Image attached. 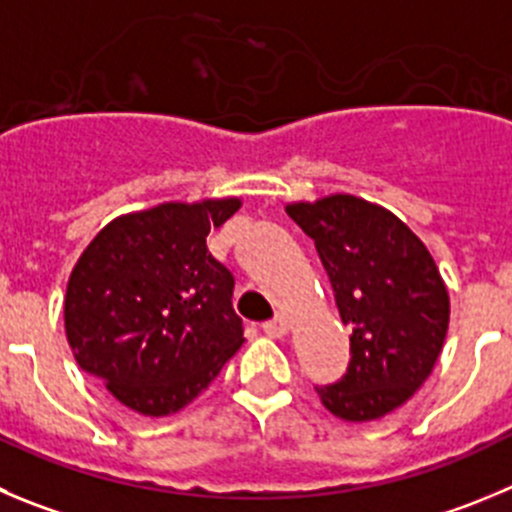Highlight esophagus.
Here are the masks:
<instances>
[{"instance_id":"1","label":"esophagus","mask_w":512,"mask_h":512,"mask_svg":"<svg viewBox=\"0 0 512 512\" xmlns=\"http://www.w3.org/2000/svg\"><path fill=\"white\" fill-rule=\"evenodd\" d=\"M262 331H265L270 338H283V336H288L290 321L285 318V315H275L272 321L262 323Z\"/></svg>"}]
</instances>
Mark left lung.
<instances>
[{
    "label": "left lung",
    "instance_id": "8db88e82",
    "mask_svg": "<svg viewBox=\"0 0 512 512\" xmlns=\"http://www.w3.org/2000/svg\"><path fill=\"white\" fill-rule=\"evenodd\" d=\"M315 242L351 326V364L323 407L343 422H374L429 379L450 326V293L427 245L389 209L353 194L285 207Z\"/></svg>",
    "mask_w": 512,
    "mask_h": 512
}]
</instances>
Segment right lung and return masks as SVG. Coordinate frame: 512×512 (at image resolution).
Listing matches in <instances>:
<instances>
[{"mask_svg":"<svg viewBox=\"0 0 512 512\" xmlns=\"http://www.w3.org/2000/svg\"><path fill=\"white\" fill-rule=\"evenodd\" d=\"M240 207L224 197L121 214L75 262L65 336L80 369L123 407L176 414L245 343L232 272L207 247L209 229Z\"/></svg>","mask_w":512,"mask_h":512,"instance_id":"right-lung-1","label":"right lung"}]
</instances>
